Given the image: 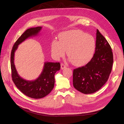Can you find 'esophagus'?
Here are the masks:
<instances>
[{
	"label": "esophagus",
	"instance_id": "esophagus-1",
	"mask_svg": "<svg viewBox=\"0 0 124 124\" xmlns=\"http://www.w3.org/2000/svg\"><path fill=\"white\" fill-rule=\"evenodd\" d=\"M66 66L64 64V63H61V69L62 70V69H65L66 68Z\"/></svg>",
	"mask_w": 124,
	"mask_h": 124
}]
</instances>
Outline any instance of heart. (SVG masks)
I'll return each mask as SVG.
<instances>
[{"mask_svg":"<svg viewBox=\"0 0 124 124\" xmlns=\"http://www.w3.org/2000/svg\"><path fill=\"white\" fill-rule=\"evenodd\" d=\"M95 49V38L78 30L61 33L59 41L54 40L51 43L52 54L55 58L63 57L67 51L71 62L77 66L88 63L93 57Z\"/></svg>","mask_w":124,"mask_h":124,"instance_id":"heart-1","label":"heart"}]
</instances>
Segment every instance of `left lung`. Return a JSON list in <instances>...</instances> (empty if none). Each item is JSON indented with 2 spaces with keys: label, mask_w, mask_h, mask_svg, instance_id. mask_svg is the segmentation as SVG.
Returning a JSON list of instances; mask_svg holds the SVG:
<instances>
[{
  "label": "left lung",
  "mask_w": 124,
  "mask_h": 124,
  "mask_svg": "<svg viewBox=\"0 0 124 124\" xmlns=\"http://www.w3.org/2000/svg\"><path fill=\"white\" fill-rule=\"evenodd\" d=\"M113 62V53L110 44L97 29L95 54L85 66L74 69V87L85 94L99 91L108 81Z\"/></svg>",
  "instance_id": "left-lung-1"
}]
</instances>
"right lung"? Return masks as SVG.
I'll list each match as a JSON object with an SVG mask.
<instances>
[{
    "instance_id": "add662e5",
    "label": "right lung",
    "mask_w": 124,
    "mask_h": 124,
    "mask_svg": "<svg viewBox=\"0 0 124 124\" xmlns=\"http://www.w3.org/2000/svg\"><path fill=\"white\" fill-rule=\"evenodd\" d=\"M42 27L29 28L22 34L14 43L11 53V68L12 80L17 88L27 96L40 99L47 96L53 89L55 73L61 69L59 62H45L42 72L37 79L26 80L18 74L14 65V53L18 46L30 37L38 35Z\"/></svg>"
}]
</instances>
